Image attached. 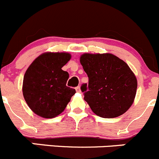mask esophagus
Instances as JSON below:
<instances>
[{"mask_svg":"<svg viewBox=\"0 0 159 159\" xmlns=\"http://www.w3.org/2000/svg\"><path fill=\"white\" fill-rule=\"evenodd\" d=\"M75 89H76V91L78 92V93H80V92H81V89H80V87L79 86L76 87V88H75Z\"/></svg>","mask_w":159,"mask_h":159,"instance_id":"obj_1","label":"esophagus"}]
</instances>
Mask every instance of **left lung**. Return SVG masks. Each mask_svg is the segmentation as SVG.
Instances as JSON below:
<instances>
[{
    "label": "left lung",
    "mask_w": 159,
    "mask_h": 159,
    "mask_svg": "<svg viewBox=\"0 0 159 159\" xmlns=\"http://www.w3.org/2000/svg\"><path fill=\"white\" fill-rule=\"evenodd\" d=\"M80 63L89 78L88 85L83 84L81 89L92 111L105 118L126 112L137 89L136 78L128 64L110 53H84Z\"/></svg>",
    "instance_id": "1"
}]
</instances>
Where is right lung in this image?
<instances>
[{"mask_svg":"<svg viewBox=\"0 0 159 159\" xmlns=\"http://www.w3.org/2000/svg\"><path fill=\"white\" fill-rule=\"evenodd\" d=\"M66 52H46L34 60L23 78V93L36 115L52 118L61 114L76 91L66 85L69 74L62 67L70 59Z\"/></svg>","mask_w":159,"mask_h":159,"instance_id":"1","label":"right lung"}]
</instances>
